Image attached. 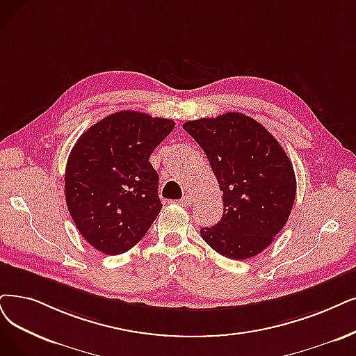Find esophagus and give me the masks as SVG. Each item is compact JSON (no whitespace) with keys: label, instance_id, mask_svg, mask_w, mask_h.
I'll return each mask as SVG.
<instances>
[{"label":"esophagus","instance_id":"34e87169","mask_svg":"<svg viewBox=\"0 0 356 356\" xmlns=\"http://www.w3.org/2000/svg\"><path fill=\"white\" fill-rule=\"evenodd\" d=\"M179 203H181L182 206H191V204H193V197H191L190 194H186V195H184V197L181 198Z\"/></svg>","mask_w":356,"mask_h":356}]
</instances>
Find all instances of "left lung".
Here are the masks:
<instances>
[{
	"instance_id": "1",
	"label": "left lung",
	"mask_w": 356,
	"mask_h": 356,
	"mask_svg": "<svg viewBox=\"0 0 356 356\" xmlns=\"http://www.w3.org/2000/svg\"><path fill=\"white\" fill-rule=\"evenodd\" d=\"M200 146L223 193V216L202 238L232 260H247L273 243L296 195L293 166L264 127L239 112L182 125Z\"/></svg>"
}]
</instances>
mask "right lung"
Instances as JSON below:
<instances>
[{
  "label": "right lung",
  "instance_id": "add662e5",
  "mask_svg": "<svg viewBox=\"0 0 356 356\" xmlns=\"http://www.w3.org/2000/svg\"><path fill=\"white\" fill-rule=\"evenodd\" d=\"M175 122L120 111L84 131L65 168V202L79 232L106 255L122 254L146 235L162 209L150 154Z\"/></svg>",
  "mask_w": 356,
  "mask_h": 356
}]
</instances>
